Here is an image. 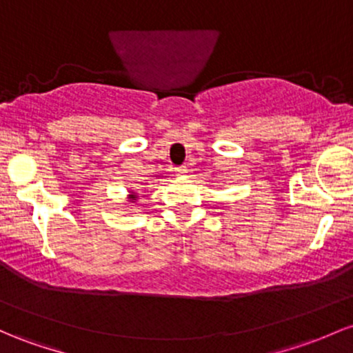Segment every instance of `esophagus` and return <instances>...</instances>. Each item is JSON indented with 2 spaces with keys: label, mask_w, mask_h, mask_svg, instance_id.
Listing matches in <instances>:
<instances>
[{
  "label": "esophagus",
  "mask_w": 353,
  "mask_h": 353,
  "mask_svg": "<svg viewBox=\"0 0 353 353\" xmlns=\"http://www.w3.org/2000/svg\"><path fill=\"white\" fill-rule=\"evenodd\" d=\"M176 172L179 174V176H183V174L188 172V168H185V165H179V168H176Z\"/></svg>",
  "instance_id": "1"
}]
</instances>
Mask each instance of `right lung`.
<instances>
[{"label":"right lung","instance_id":"1","mask_svg":"<svg viewBox=\"0 0 353 353\" xmlns=\"http://www.w3.org/2000/svg\"><path fill=\"white\" fill-rule=\"evenodd\" d=\"M130 196H132V201H135V194H134V192H132V194H130Z\"/></svg>","mask_w":353,"mask_h":353}]
</instances>
